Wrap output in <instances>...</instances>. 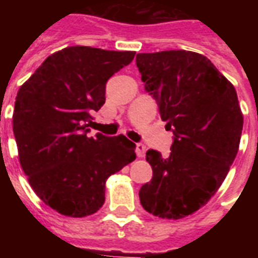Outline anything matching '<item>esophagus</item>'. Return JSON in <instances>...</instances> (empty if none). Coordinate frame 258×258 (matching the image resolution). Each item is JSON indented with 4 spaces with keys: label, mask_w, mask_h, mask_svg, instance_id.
<instances>
[{
    "label": "esophagus",
    "mask_w": 258,
    "mask_h": 258,
    "mask_svg": "<svg viewBox=\"0 0 258 258\" xmlns=\"http://www.w3.org/2000/svg\"><path fill=\"white\" fill-rule=\"evenodd\" d=\"M135 152H137V156L144 157L145 155V145L144 144H135Z\"/></svg>",
    "instance_id": "esophagus-1"
}]
</instances>
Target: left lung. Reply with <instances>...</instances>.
Segmentation results:
<instances>
[{"label":"left lung","instance_id":"left-lung-1","mask_svg":"<svg viewBox=\"0 0 258 258\" xmlns=\"http://www.w3.org/2000/svg\"><path fill=\"white\" fill-rule=\"evenodd\" d=\"M137 68L174 134L167 157L146 152L153 177L141 186V205L160 218H184L214 196L236 157L243 128L238 95L200 53H138Z\"/></svg>","mask_w":258,"mask_h":258}]
</instances>
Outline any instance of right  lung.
<instances>
[{
  "instance_id": "right-lung-1",
  "label": "right lung",
  "mask_w": 258,
  "mask_h": 258,
  "mask_svg": "<svg viewBox=\"0 0 258 258\" xmlns=\"http://www.w3.org/2000/svg\"><path fill=\"white\" fill-rule=\"evenodd\" d=\"M133 51L68 47L48 56L20 87L14 134L20 166L37 196L60 214L91 216L105 203V182L135 160L124 135L88 137L91 113L105 103L107 80Z\"/></svg>"
}]
</instances>
